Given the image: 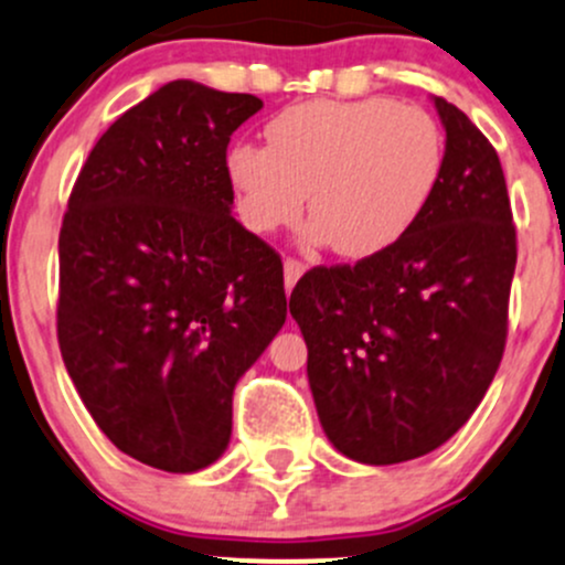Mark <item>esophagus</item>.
I'll return each mask as SVG.
<instances>
[{"label": "esophagus", "instance_id": "1", "mask_svg": "<svg viewBox=\"0 0 565 565\" xmlns=\"http://www.w3.org/2000/svg\"><path fill=\"white\" fill-rule=\"evenodd\" d=\"M305 274V265L300 260H289L284 263V284H287V291L295 289V284L300 281V276Z\"/></svg>", "mask_w": 565, "mask_h": 565}]
</instances>
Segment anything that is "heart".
<instances>
[{"mask_svg":"<svg viewBox=\"0 0 565 565\" xmlns=\"http://www.w3.org/2000/svg\"><path fill=\"white\" fill-rule=\"evenodd\" d=\"M268 140L238 142L225 161L244 228L295 225L308 204L310 238L353 260L419 223L446 164L436 116L391 97L297 103L270 119Z\"/></svg>","mask_w":565,"mask_h":565,"instance_id":"b5f03b06","label":"heart"}]
</instances>
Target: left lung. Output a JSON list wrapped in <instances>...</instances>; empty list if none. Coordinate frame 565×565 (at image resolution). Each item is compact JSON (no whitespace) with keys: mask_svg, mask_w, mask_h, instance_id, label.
I'll return each instance as SVG.
<instances>
[{"mask_svg":"<svg viewBox=\"0 0 565 565\" xmlns=\"http://www.w3.org/2000/svg\"><path fill=\"white\" fill-rule=\"evenodd\" d=\"M433 106L446 164L419 223L380 255L308 270L289 297L323 433L361 465L446 444L504 353L518 249L502 164L457 106Z\"/></svg>","mask_w":565,"mask_h":565,"instance_id":"8db88e82","label":"left lung"}]
</instances>
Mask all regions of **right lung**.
<instances>
[{
	"label": "right lung",
	"instance_id": "right-lung-1",
	"mask_svg": "<svg viewBox=\"0 0 565 565\" xmlns=\"http://www.w3.org/2000/svg\"><path fill=\"white\" fill-rule=\"evenodd\" d=\"M260 108L164 84L95 142L63 217V364L116 449L157 470L223 457L233 387L287 321L281 257L231 215L225 151Z\"/></svg>",
	"mask_w": 565,
	"mask_h": 565
}]
</instances>
